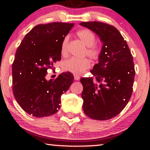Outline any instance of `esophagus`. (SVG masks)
I'll list each match as a JSON object with an SVG mask.
<instances>
[{
    "instance_id": "34e87169",
    "label": "esophagus",
    "mask_w": 150,
    "mask_h": 150,
    "mask_svg": "<svg viewBox=\"0 0 150 150\" xmlns=\"http://www.w3.org/2000/svg\"><path fill=\"white\" fill-rule=\"evenodd\" d=\"M74 79H75V80H80V76L77 75H74Z\"/></svg>"
}]
</instances>
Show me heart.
<instances>
[{"instance_id":"heart-1","label":"heart","mask_w":150,"mask_h":150,"mask_svg":"<svg viewBox=\"0 0 150 150\" xmlns=\"http://www.w3.org/2000/svg\"><path fill=\"white\" fill-rule=\"evenodd\" d=\"M77 35L81 42L87 47L86 50V54L92 59H98L100 56L101 49L99 46L95 44V34L91 30L84 29L78 31ZM68 42H69V37L65 36L62 42L61 48V53L63 56H67L68 54ZM90 61L87 58H70L63 62V68L65 71L70 72L75 75H80L88 69L90 67Z\"/></svg>"}]
</instances>
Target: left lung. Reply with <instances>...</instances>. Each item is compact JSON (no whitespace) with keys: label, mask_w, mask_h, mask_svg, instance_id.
Here are the masks:
<instances>
[{"label":"left lung","mask_w":150,"mask_h":150,"mask_svg":"<svg viewBox=\"0 0 150 150\" xmlns=\"http://www.w3.org/2000/svg\"><path fill=\"white\" fill-rule=\"evenodd\" d=\"M80 25L97 34L103 44L99 63L90 70L95 80L80 79L84 112L94 120L111 119L121 112L131 97L135 73L133 58L116 27L101 22Z\"/></svg>","instance_id":"1"}]
</instances>
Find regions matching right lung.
Instances as JSON below:
<instances>
[{"mask_svg": "<svg viewBox=\"0 0 150 150\" xmlns=\"http://www.w3.org/2000/svg\"><path fill=\"white\" fill-rule=\"evenodd\" d=\"M73 23L38 25L25 35L13 63V92L25 112L35 117L51 116L58 111L62 94L72 85L71 73H63L46 80L47 70L61 58V44Z\"/></svg>", "mask_w": 150, "mask_h": 150, "instance_id": "add662e5", "label": "right lung"}]
</instances>
